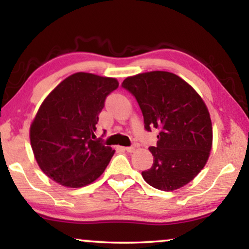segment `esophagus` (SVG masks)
<instances>
[{
    "label": "esophagus",
    "instance_id": "obj_1",
    "mask_svg": "<svg viewBox=\"0 0 249 249\" xmlns=\"http://www.w3.org/2000/svg\"><path fill=\"white\" fill-rule=\"evenodd\" d=\"M124 149L128 153H132L135 151V147H134V146H128V147H124Z\"/></svg>",
    "mask_w": 249,
    "mask_h": 249
}]
</instances>
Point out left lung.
Listing matches in <instances>:
<instances>
[{
    "label": "left lung",
    "instance_id": "8db88e82",
    "mask_svg": "<svg viewBox=\"0 0 249 249\" xmlns=\"http://www.w3.org/2000/svg\"><path fill=\"white\" fill-rule=\"evenodd\" d=\"M121 86L137 101L146 130H159L158 144L149 147L154 162L142 172L145 181L164 192L192 181L212 147V122L202 97L168 71L128 77Z\"/></svg>",
    "mask_w": 249,
    "mask_h": 249
}]
</instances>
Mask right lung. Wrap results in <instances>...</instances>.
<instances>
[{
    "label": "right lung",
    "mask_w": 249,
    "mask_h": 249,
    "mask_svg": "<svg viewBox=\"0 0 249 249\" xmlns=\"http://www.w3.org/2000/svg\"><path fill=\"white\" fill-rule=\"evenodd\" d=\"M118 86L114 78L77 72L45 98L30 125V144L49 178L79 188L104 172L114 151L94 131L107 95Z\"/></svg>",
    "instance_id": "right-lung-1"
}]
</instances>
